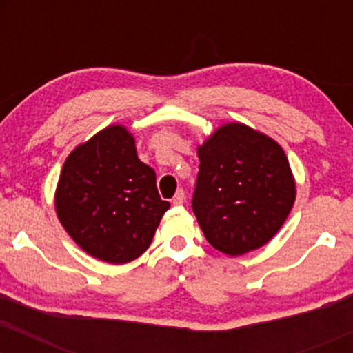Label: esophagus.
<instances>
[{"label": "esophagus", "instance_id": "1", "mask_svg": "<svg viewBox=\"0 0 353 353\" xmlns=\"http://www.w3.org/2000/svg\"><path fill=\"white\" fill-rule=\"evenodd\" d=\"M185 202V194H184V190L182 189H179L176 192V196L172 197V204L174 205H182Z\"/></svg>", "mask_w": 353, "mask_h": 353}]
</instances>
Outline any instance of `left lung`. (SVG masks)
I'll use <instances>...</instances> for the list:
<instances>
[{
	"instance_id": "8db88e82",
	"label": "left lung",
	"mask_w": 353,
	"mask_h": 353,
	"mask_svg": "<svg viewBox=\"0 0 353 353\" xmlns=\"http://www.w3.org/2000/svg\"><path fill=\"white\" fill-rule=\"evenodd\" d=\"M192 210L214 249L244 255L272 239L295 201L289 159L272 137L242 123L217 128L197 148Z\"/></svg>"
}]
</instances>
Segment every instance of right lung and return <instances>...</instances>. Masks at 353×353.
I'll return each instance as SVG.
<instances>
[{
  "instance_id": "add662e5",
  "label": "right lung",
  "mask_w": 353,
  "mask_h": 353,
  "mask_svg": "<svg viewBox=\"0 0 353 353\" xmlns=\"http://www.w3.org/2000/svg\"><path fill=\"white\" fill-rule=\"evenodd\" d=\"M54 205L61 225L84 252L128 264L148 250L171 204L157 192L154 169L137 157L134 136L112 124L66 157Z\"/></svg>"
}]
</instances>
